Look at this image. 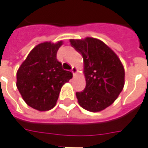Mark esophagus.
<instances>
[{
  "label": "esophagus",
  "mask_w": 148,
  "mask_h": 148,
  "mask_svg": "<svg viewBox=\"0 0 148 148\" xmlns=\"http://www.w3.org/2000/svg\"><path fill=\"white\" fill-rule=\"evenodd\" d=\"M71 71H72V74H73V75H75V74H76V72H77V69H76V67L72 66V70H71Z\"/></svg>",
  "instance_id": "1"
}]
</instances>
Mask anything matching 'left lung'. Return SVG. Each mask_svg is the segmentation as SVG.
<instances>
[{"mask_svg": "<svg viewBox=\"0 0 148 148\" xmlns=\"http://www.w3.org/2000/svg\"><path fill=\"white\" fill-rule=\"evenodd\" d=\"M81 54L84 64L86 87L76 93L79 105L90 112H99L112 103L124 85V69L118 56L97 39L70 40Z\"/></svg>", "mask_w": 148, "mask_h": 148, "instance_id": "8db88e82", "label": "left lung"}]
</instances>
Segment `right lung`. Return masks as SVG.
Masks as SVG:
<instances>
[{"label": "right lung", "mask_w": 148, "mask_h": 148, "mask_svg": "<svg viewBox=\"0 0 148 148\" xmlns=\"http://www.w3.org/2000/svg\"><path fill=\"white\" fill-rule=\"evenodd\" d=\"M62 41L41 43L32 49L16 73V87L23 99L38 111H48L56 105L60 89L72 78L56 59Z\"/></svg>", "instance_id": "1"}]
</instances>
